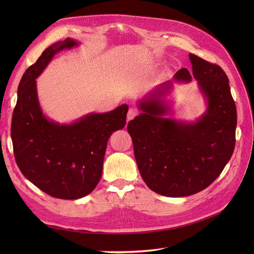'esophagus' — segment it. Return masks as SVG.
Here are the masks:
<instances>
[{"instance_id": "obj_1", "label": "esophagus", "mask_w": 254, "mask_h": 254, "mask_svg": "<svg viewBox=\"0 0 254 254\" xmlns=\"http://www.w3.org/2000/svg\"><path fill=\"white\" fill-rule=\"evenodd\" d=\"M136 114H137V111H136L135 109H133V108L129 109V111H128V114H127V123H128L129 121L133 120V119L136 117Z\"/></svg>"}]
</instances>
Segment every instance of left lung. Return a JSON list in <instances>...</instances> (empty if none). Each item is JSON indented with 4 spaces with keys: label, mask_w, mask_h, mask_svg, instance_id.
I'll return each instance as SVG.
<instances>
[{
    "label": "left lung",
    "mask_w": 254,
    "mask_h": 254,
    "mask_svg": "<svg viewBox=\"0 0 254 254\" xmlns=\"http://www.w3.org/2000/svg\"><path fill=\"white\" fill-rule=\"evenodd\" d=\"M191 75L181 68L136 103L141 111L128 123L134 158L144 182L167 197L198 193L217 178L231 159L235 146L236 107L224 70L190 54ZM194 77L206 102L205 113L196 121L168 118L167 99L174 82Z\"/></svg>",
    "instance_id": "8db88e82"
}]
</instances>
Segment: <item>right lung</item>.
<instances>
[{
	"mask_svg": "<svg viewBox=\"0 0 254 254\" xmlns=\"http://www.w3.org/2000/svg\"><path fill=\"white\" fill-rule=\"evenodd\" d=\"M66 38L45 49L23 74L11 121V140L21 173L37 188L59 199L89 195L102 178L110 135L125 127L128 106L89 113L70 124L49 119L40 107L37 81L53 57L79 45Z\"/></svg>",
	"mask_w": 254,
	"mask_h": 254,
	"instance_id": "right-lung-1",
	"label": "right lung"
}]
</instances>
